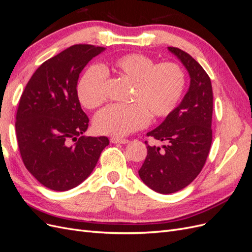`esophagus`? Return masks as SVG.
<instances>
[{
    "label": "esophagus",
    "mask_w": 252,
    "mask_h": 252,
    "mask_svg": "<svg viewBox=\"0 0 252 252\" xmlns=\"http://www.w3.org/2000/svg\"><path fill=\"white\" fill-rule=\"evenodd\" d=\"M111 143H120V144H126L128 143L127 139H122V138H111L110 139Z\"/></svg>",
    "instance_id": "34e87169"
}]
</instances>
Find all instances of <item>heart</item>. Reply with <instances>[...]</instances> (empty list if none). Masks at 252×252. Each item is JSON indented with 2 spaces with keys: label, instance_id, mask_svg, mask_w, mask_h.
Instances as JSON below:
<instances>
[{
  "label": "heart",
  "instance_id": "obj_1",
  "mask_svg": "<svg viewBox=\"0 0 252 252\" xmlns=\"http://www.w3.org/2000/svg\"><path fill=\"white\" fill-rule=\"evenodd\" d=\"M107 73L132 82L127 105H111L98 112L94 121L95 131L124 136L143 128L148 117H168L178 107L186 88V73L175 62L156 61L143 53H128L103 66L94 65L84 72L77 87L81 104L88 109L106 101Z\"/></svg>",
  "mask_w": 252,
  "mask_h": 252
}]
</instances>
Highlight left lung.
<instances>
[{
  "mask_svg": "<svg viewBox=\"0 0 252 252\" xmlns=\"http://www.w3.org/2000/svg\"><path fill=\"white\" fill-rule=\"evenodd\" d=\"M168 49L186 67L190 86L173 112L147 133L168 145L161 149L145 142L147 157L139 170L145 184L163 194L179 191L199 175L212 143L213 95L209 75L186 51L177 47Z\"/></svg>",
  "mask_w": 252,
  "mask_h": 252,
  "instance_id": "8db88e82",
  "label": "left lung"
}]
</instances>
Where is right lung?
Masks as SVG:
<instances>
[{
	"label": "right lung",
	"instance_id": "obj_1",
	"mask_svg": "<svg viewBox=\"0 0 252 252\" xmlns=\"http://www.w3.org/2000/svg\"><path fill=\"white\" fill-rule=\"evenodd\" d=\"M104 47L77 44L45 61L21 95L16 132L22 161L41 184L66 191L93 172L106 136H85L89 119L77 85L83 68Z\"/></svg>",
	"mask_w": 252,
	"mask_h": 252
}]
</instances>
